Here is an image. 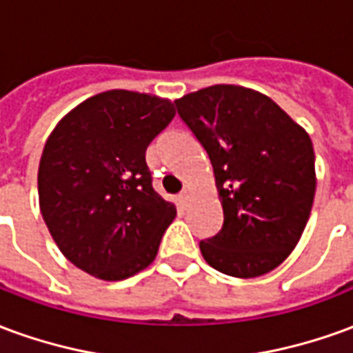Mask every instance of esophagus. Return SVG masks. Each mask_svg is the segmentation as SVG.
<instances>
[{
  "mask_svg": "<svg viewBox=\"0 0 353 353\" xmlns=\"http://www.w3.org/2000/svg\"><path fill=\"white\" fill-rule=\"evenodd\" d=\"M189 196H191V192H189V189H185L183 192H179V196H177V202H179L181 206H187V204H189Z\"/></svg>",
  "mask_w": 353,
  "mask_h": 353,
  "instance_id": "obj_1",
  "label": "esophagus"
}]
</instances>
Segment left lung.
I'll use <instances>...</instances> for the list:
<instances>
[{"instance_id": "8db88e82", "label": "left lung", "mask_w": 353, "mask_h": 353, "mask_svg": "<svg viewBox=\"0 0 353 353\" xmlns=\"http://www.w3.org/2000/svg\"><path fill=\"white\" fill-rule=\"evenodd\" d=\"M206 149L223 206V227L200 242L210 266L255 278L288 259L310 217L316 168L303 126L268 96L214 85L176 100Z\"/></svg>"}]
</instances>
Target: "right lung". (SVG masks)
Masks as SVG:
<instances>
[{
    "mask_svg": "<svg viewBox=\"0 0 353 353\" xmlns=\"http://www.w3.org/2000/svg\"><path fill=\"white\" fill-rule=\"evenodd\" d=\"M174 115L170 100L108 90L50 132L37 172L39 208L77 268L117 281L154 261L176 206L153 189L145 151Z\"/></svg>",
    "mask_w": 353,
    "mask_h": 353,
    "instance_id": "obj_1",
    "label": "right lung"
}]
</instances>
